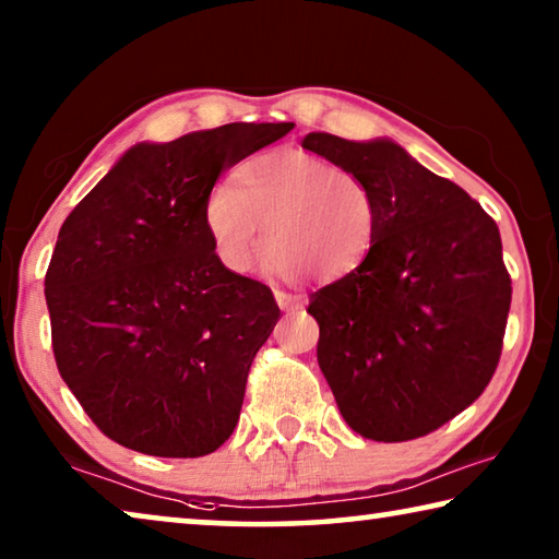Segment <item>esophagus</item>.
Instances as JSON below:
<instances>
[{"mask_svg": "<svg viewBox=\"0 0 559 559\" xmlns=\"http://www.w3.org/2000/svg\"><path fill=\"white\" fill-rule=\"evenodd\" d=\"M276 304L281 311H298V308H304V296L286 294V290H276Z\"/></svg>", "mask_w": 559, "mask_h": 559, "instance_id": "1", "label": "esophagus"}]
</instances>
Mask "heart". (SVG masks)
<instances>
[{"label":"heart","mask_w":559,"mask_h":559,"mask_svg":"<svg viewBox=\"0 0 559 559\" xmlns=\"http://www.w3.org/2000/svg\"><path fill=\"white\" fill-rule=\"evenodd\" d=\"M203 221L228 271L253 265L263 226V265L306 283H333L360 269L380 236L370 183L300 148L248 158L203 203Z\"/></svg>","instance_id":"heart-1"}]
</instances>
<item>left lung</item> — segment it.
<instances>
[{"mask_svg":"<svg viewBox=\"0 0 559 559\" xmlns=\"http://www.w3.org/2000/svg\"><path fill=\"white\" fill-rule=\"evenodd\" d=\"M304 148L362 176L380 203L366 263L308 304L321 328L318 366L358 436H428L498 368L512 298L498 224L391 139L313 131Z\"/></svg>","mask_w":559,"mask_h":559,"instance_id":"1","label":"left lung"}]
</instances>
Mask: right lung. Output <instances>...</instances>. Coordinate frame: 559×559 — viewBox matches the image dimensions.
<instances>
[{
  "instance_id": "right-lung-1",
  "label": "right lung",
  "mask_w": 559,
  "mask_h": 559,
  "mask_svg": "<svg viewBox=\"0 0 559 559\" xmlns=\"http://www.w3.org/2000/svg\"><path fill=\"white\" fill-rule=\"evenodd\" d=\"M294 123H226L136 144L59 228L44 296L69 391L106 438L201 457L231 438L278 323L263 283L228 271L203 221L226 168Z\"/></svg>"
}]
</instances>
